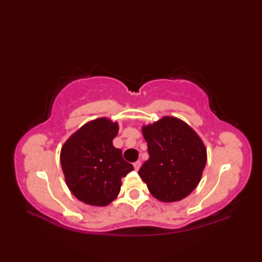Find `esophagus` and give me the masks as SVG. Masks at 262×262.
I'll return each instance as SVG.
<instances>
[{"label":"esophagus","mask_w":262,"mask_h":262,"mask_svg":"<svg viewBox=\"0 0 262 262\" xmlns=\"http://www.w3.org/2000/svg\"><path fill=\"white\" fill-rule=\"evenodd\" d=\"M134 168L136 171H138V169L141 168V161H136V162L134 163Z\"/></svg>","instance_id":"obj_1"}]
</instances>
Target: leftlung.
Returning <instances> with one entry per match:
<instances>
[{
  "mask_svg": "<svg viewBox=\"0 0 262 262\" xmlns=\"http://www.w3.org/2000/svg\"><path fill=\"white\" fill-rule=\"evenodd\" d=\"M149 159L138 174L161 202H179L202 179L207 161L203 141L190 126L176 117H163L142 128Z\"/></svg>",
  "mask_w": 262,
  "mask_h": 262,
  "instance_id": "1",
  "label": "left lung"
}]
</instances>
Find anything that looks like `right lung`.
<instances>
[{
	"instance_id": "right-lung-1",
	"label": "right lung",
	"mask_w": 262,
	"mask_h": 262,
	"mask_svg": "<svg viewBox=\"0 0 262 262\" xmlns=\"http://www.w3.org/2000/svg\"><path fill=\"white\" fill-rule=\"evenodd\" d=\"M117 122L107 118L89 121L62 147L60 164L65 181L74 196L92 206H107L118 196L121 178L134 170L113 145Z\"/></svg>"
}]
</instances>
